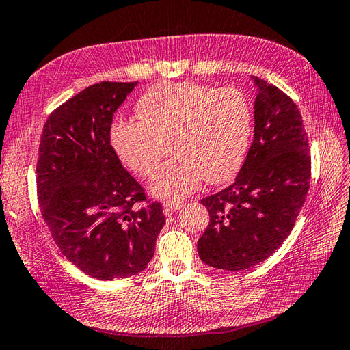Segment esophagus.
I'll use <instances>...</instances> for the list:
<instances>
[{"label":"esophagus","mask_w":350,"mask_h":350,"mask_svg":"<svg viewBox=\"0 0 350 350\" xmlns=\"http://www.w3.org/2000/svg\"><path fill=\"white\" fill-rule=\"evenodd\" d=\"M184 206H186V202L184 201H175V200H169L163 204L164 207V213L166 215H172L175 212H178V210L183 208Z\"/></svg>","instance_id":"esophagus-1"}]
</instances>
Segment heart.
Instances as JSON below:
<instances>
[{
    "label": "heart",
    "mask_w": 350,
    "mask_h": 350,
    "mask_svg": "<svg viewBox=\"0 0 350 350\" xmlns=\"http://www.w3.org/2000/svg\"><path fill=\"white\" fill-rule=\"evenodd\" d=\"M138 120H117L109 142L124 166L140 176L154 172L164 142L174 157L157 170L149 184L160 198L195 192L204 178L222 183L245 160L253 131L248 96L239 88L196 82L157 83L137 102Z\"/></svg>",
    "instance_id": "heart-1"
}]
</instances>
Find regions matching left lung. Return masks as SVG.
Instances as JSON below:
<instances>
[{
  "label": "left lung",
  "mask_w": 350,
  "mask_h": 350,
  "mask_svg": "<svg viewBox=\"0 0 350 350\" xmlns=\"http://www.w3.org/2000/svg\"><path fill=\"white\" fill-rule=\"evenodd\" d=\"M254 138L234 183L201 200L210 222L198 241L207 265L243 271L268 259L291 233L311 178L299 108L278 87L253 76Z\"/></svg>",
  "instance_id": "8db88e82"
}]
</instances>
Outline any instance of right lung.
Segmentation results:
<instances>
[{
    "label": "right lung",
    "instance_id": "right-lung-1",
    "mask_svg": "<svg viewBox=\"0 0 350 350\" xmlns=\"http://www.w3.org/2000/svg\"><path fill=\"white\" fill-rule=\"evenodd\" d=\"M137 82H100L44 124L36 164L39 207L62 254L98 280L143 271L166 217L122 166L109 142L117 108Z\"/></svg>",
    "mask_w": 350,
    "mask_h": 350
}]
</instances>
